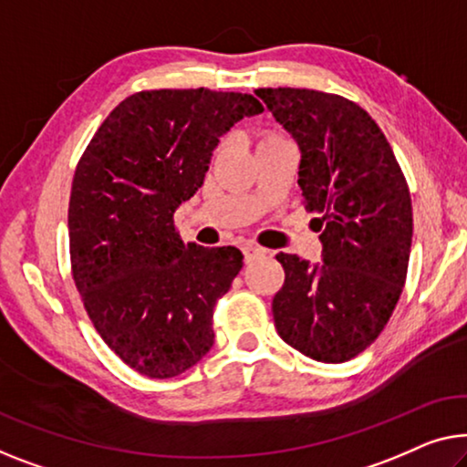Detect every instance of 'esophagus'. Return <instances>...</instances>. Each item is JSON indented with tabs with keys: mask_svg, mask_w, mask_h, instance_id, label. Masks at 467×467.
<instances>
[{
	"mask_svg": "<svg viewBox=\"0 0 467 467\" xmlns=\"http://www.w3.org/2000/svg\"><path fill=\"white\" fill-rule=\"evenodd\" d=\"M243 254H245V262H254L255 257L266 255V249H262L257 245H245V247H243Z\"/></svg>",
	"mask_w": 467,
	"mask_h": 467,
	"instance_id": "1",
	"label": "esophagus"
}]
</instances>
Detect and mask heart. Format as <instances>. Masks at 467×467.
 I'll list each match as a JSON object with an SVG mask.
<instances>
[{
  "instance_id": "heart-1",
  "label": "heart",
  "mask_w": 467,
  "mask_h": 467,
  "mask_svg": "<svg viewBox=\"0 0 467 467\" xmlns=\"http://www.w3.org/2000/svg\"><path fill=\"white\" fill-rule=\"evenodd\" d=\"M278 138H283L281 134H276V131H268V134H264V138H262V142L260 144H264V142H270V140H278Z\"/></svg>"
}]
</instances>
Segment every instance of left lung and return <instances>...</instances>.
<instances>
[{"instance_id": "obj_1", "label": "left lung", "mask_w": 467, "mask_h": 467, "mask_svg": "<svg viewBox=\"0 0 467 467\" xmlns=\"http://www.w3.org/2000/svg\"><path fill=\"white\" fill-rule=\"evenodd\" d=\"M255 96L300 146L297 184L323 231V262L276 255L285 270L273 300L276 331L306 357L346 363L378 339L402 294L413 236L407 180L357 102L300 88Z\"/></svg>"}]
</instances>
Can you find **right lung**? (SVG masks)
Returning <instances> with one entry per match:
<instances>
[{
    "label": "right lung",
    "mask_w": 467,
    "mask_h": 467,
    "mask_svg": "<svg viewBox=\"0 0 467 467\" xmlns=\"http://www.w3.org/2000/svg\"><path fill=\"white\" fill-rule=\"evenodd\" d=\"M262 110L252 94L144 89L117 104L79 159L73 281L104 344L146 378H176L213 346L215 302L243 254L184 245L173 212L201 189L220 136Z\"/></svg>",
    "instance_id": "obj_1"
}]
</instances>
